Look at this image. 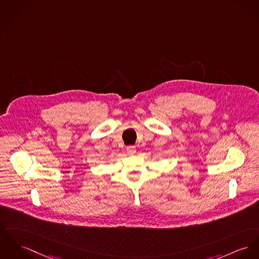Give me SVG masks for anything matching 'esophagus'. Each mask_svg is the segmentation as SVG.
Returning a JSON list of instances; mask_svg holds the SVG:
<instances>
[{
	"label": "esophagus",
	"mask_w": 259,
	"mask_h": 259,
	"mask_svg": "<svg viewBox=\"0 0 259 259\" xmlns=\"http://www.w3.org/2000/svg\"><path fill=\"white\" fill-rule=\"evenodd\" d=\"M126 151L130 154H134V153H136V147L135 146H127L126 147Z\"/></svg>",
	"instance_id": "obj_1"
}]
</instances>
